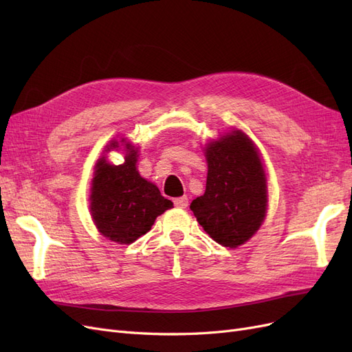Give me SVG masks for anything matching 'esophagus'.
I'll return each instance as SVG.
<instances>
[{
	"label": "esophagus",
	"mask_w": 352,
	"mask_h": 352,
	"mask_svg": "<svg viewBox=\"0 0 352 352\" xmlns=\"http://www.w3.org/2000/svg\"><path fill=\"white\" fill-rule=\"evenodd\" d=\"M188 197H180V198H176L175 199V206L179 207V208H186L188 207Z\"/></svg>",
	"instance_id": "obj_1"
}]
</instances>
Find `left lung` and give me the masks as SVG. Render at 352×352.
<instances>
[{"instance_id":"1","label":"left lung","mask_w":352,"mask_h":352,"mask_svg":"<svg viewBox=\"0 0 352 352\" xmlns=\"http://www.w3.org/2000/svg\"><path fill=\"white\" fill-rule=\"evenodd\" d=\"M206 192L190 202L198 223L223 247L236 248L258 230L267 207L260 155L247 135L233 131L210 142Z\"/></svg>"}]
</instances>
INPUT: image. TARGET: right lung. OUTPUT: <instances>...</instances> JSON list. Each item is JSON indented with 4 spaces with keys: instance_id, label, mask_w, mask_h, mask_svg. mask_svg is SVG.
<instances>
[{
    "instance_id": "1",
    "label": "right lung",
    "mask_w": 352,
    "mask_h": 352,
    "mask_svg": "<svg viewBox=\"0 0 352 352\" xmlns=\"http://www.w3.org/2000/svg\"><path fill=\"white\" fill-rule=\"evenodd\" d=\"M119 144L113 142L111 148ZM124 163L111 166L100 158L92 180L91 214L105 238L132 243L151 229L155 219L173 207L158 188L140 176L136 170L138 151L126 144Z\"/></svg>"
}]
</instances>
